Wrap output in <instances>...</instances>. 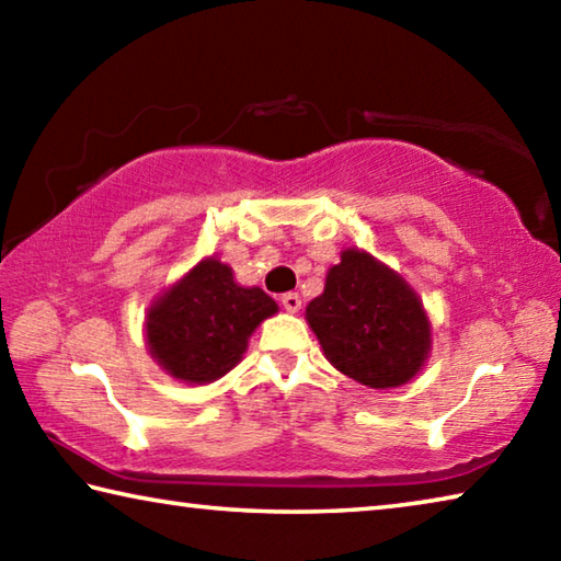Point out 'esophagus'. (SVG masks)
Segmentation results:
<instances>
[{
  "instance_id": "esophagus-1",
  "label": "esophagus",
  "mask_w": 561,
  "mask_h": 561,
  "mask_svg": "<svg viewBox=\"0 0 561 561\" xmlns=\"http://www.w3.org/2000/svg\"><path fill=\"white\" fill-rule=\"evenodd\" d=\"M282 307L287 309V311H291V314H297V311L301 309V297H299L297 291L282 294Z\"/></svg>"
}]
</instances>
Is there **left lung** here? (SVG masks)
Returning <instances> with one entry per match:
<instances>
[{"label": "left lung", "mask_w": 561, "mask_h": 561, "mask_svg": "<svg viewBox=\"0 0 561 561\" xmlns=\"http://www.w3.org/2000/svg\"><path fill=\"white\" fill-rule=\"evenodd\" d=\"M307 321L331 364L368 388L408 383L431 348V324L415 291L360 250H346L329 270Z\"/></svg>", "instance_id": "1"}]
</instances>
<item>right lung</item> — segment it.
<instances>
[{"mask_svg":"<svg viewBox=\"0 0 561 561\" xmlns=\"http://www.w3.org/2000/svg\"><path fill=\"white\" fill-rule=\"evenodd\" d=\"M272 314V297L260 287H240L232 270L210 257L150 307L148 348L173 378L210 383L237 366L247 339Z\"/></svg>","mask_w":561,"mask_h":561,"instance_id":"obj_1","label":"right lung"}]
</instances>
